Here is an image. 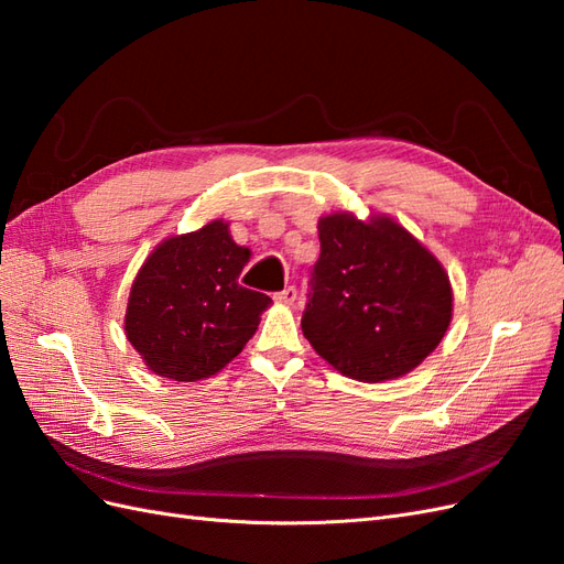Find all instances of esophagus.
<instances>
[{"label":"esophagus","instance_id":"esophagus-1","mask_svg":"<svg viewBox=\"0 0 564 564\" xmlns=\"http://www.w3.org/2000/svg\"><path fill=\"white\" fill-rule=\"evenodd\" d=\"M275 301L282 303V305H294V301H296V289H294V286L282 289V292L275 294Z\"/></svg>","mask_w":564,"mask_h":564}]
</instances>
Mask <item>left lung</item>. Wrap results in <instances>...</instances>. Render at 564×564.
Masks as SVG:
<instances>
[{
  "label": "left lung",
  "instance_id": "left-lung-1",
  "mask_svg": "<svg viewBox=\"0 0 564 564\" xmlns=\"http://www.w3.org/2000/svg\"><path fill=\"white\" fill-rule=\"evenodd\" d=\"M319 259L301 329L338 373L383 383L414 371L445 338L454 292L445 265L386 214L319 216Z\"/></svg>",
  "mask_w": 564,
  "mask_h": 564
}]
</instances>
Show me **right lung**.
Returning <instances> with one entry per match:
<instances>
[{"label": "right lung", "mask_w": 564, "mask_h": 564, "mask_svg": "<svg viewBox=\"0 0 564 564\" xmlns=\"http://www.w3.org/2000/svg\"><path fill=\"white\" fill-rule=\"evenodd\" d=\"M249 259L224 218L150 251L131 284L124 334L152 373L193 383L242 352L272 303L237 282Z\"/></svg>", "instance_id": "1"}]
</instances>
